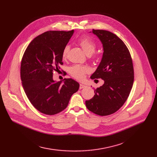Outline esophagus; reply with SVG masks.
<instances>
[{
	"instance_id": "1",
	"label": "esophagus",
	"mask_w": 157,
	"mask_h": 157,
	"mask_svg": "<svg viewBox=\"0 0 157 157\" xmlns=\"http://www.w3.org/2000/svg\"><path fill=\"white\" fill-rule=\"evenodd\" d=\"M86 86L83 85V84H79V89H83L84 88H85Z\"/></svg>"
}]
</instances>
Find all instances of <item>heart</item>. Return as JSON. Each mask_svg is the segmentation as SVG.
<instances>
[{
  "mask_svg": "<svg viewBox=\"0 0 157 157\" xmlns=\"http://www.w3.org/2000/svg\"><path fill=\"white\" fill-rule=\"evenodd\" d=\"M78 43L87 55H92L95 52L97 45L92 39L86 36L81 37L79 39ZM70 46L69 44L65 45L62 51V58L63 59H66L67 58ZM95 57V56H94V58ZM69 72L74 78L79 81H82L84 79L86 74H88L90 72V69L86 66L77 64L71 67Z\"/></svg>",
  "mask_w": 157,
  "mask_h": 157,
  "instance_id": "1",
  "label": "heart"
}]
</instances>
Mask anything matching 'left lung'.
I'll list each match as a JSON object with an SVG mask.
<instances>
[{
    "mask_svg": "<svg viewBox=\"0 0 157 157\" xmlns=\"http://www.w3.org/2000/svg\"><path fill=\"white\" fill-rule=\"evenodd\" d=\"M103 44L102 60L90 77L102 79L104 83L95 90V95L86 101L87 109L107 116L117 112L124 104L132 88L134 73L132 60L128 48L117 35L104 30H92Z\"/></svg>",
    "mask_w": 157,
    "mask_h": 157,
    "instance_id": "1",
    "label": "left lung"
}]
</instances>
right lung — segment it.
<instances>
[{
  "instance_id": "obj_1",
  "label": "right lung",
  "mask_w": 157,
  "mask_h": 157,
  "mask_svg": "<svg viewBox=\"0 0 157 157\" xmlns=\"http://www.w3.org/2000/svg\"><path fill=\"white\" fill-rule=\"evenodd\" d=\"M74 33L48 31L33 39L23 55L20 76L29 100L39 112L54 115L67 108L70 98L79 87L71 78L55 82L53 71L60 69L62 51Z\"/></svg>"
}]
</instances>
